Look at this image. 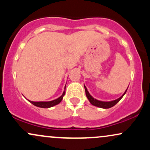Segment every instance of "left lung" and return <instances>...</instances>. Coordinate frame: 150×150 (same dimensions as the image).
Listing matches in <instances>:
<instances>
[{"label": "left lung", "instance_id": "left-lung-1", "mask_svg": "<svg viewBox=\"0 0 150 150\" xmlns=\"http://www.w3.org/2000/svg\"><path fill=\"white\" fill-rule=\"evenodd\" d=\"M84 87H85L86 96H87V99H89V102H90L92 105H94V106H97V107H99V108H109L112 107V106H115V105H116L117 103H118V101H119L120 99H122V97H123V96L125 95V94L126 93L127 89H127L126 90H125L124 94H123V95L121 96V97H120V98H118V99H116V100L111 101H99V100H97V99L93 98L92 96L89 94V92L87 91V87H86L85 85H84Z\"/></svg>", "mask_w": 150, "mask_h": 150}]
</instances>
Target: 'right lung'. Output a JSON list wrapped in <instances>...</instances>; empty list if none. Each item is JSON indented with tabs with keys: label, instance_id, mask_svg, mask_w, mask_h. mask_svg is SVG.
<instances>
[{
	"label": "right lung",
	"instance_id": "obj_1",
	"mask_svg": "<svg viewBox=\"0 0 150 150\" xmlns=\"http://www.w3.org/2000/svg\"><path fill=\"white\" fill-rule=\"evenodd\" d=\"M65 90H64V92H63V94H62L61 97H58V99H55V100H53V101H32L30 100L28 101H30V103H32V104L34 105V106H37V107L50 108V107H52L53 106H55V105H57L59 104V103L62 101V99H63V96L65 95Z\"/></svg>",
	"mask_w": 150,
	"mask_h": 150
}]
</instances>
